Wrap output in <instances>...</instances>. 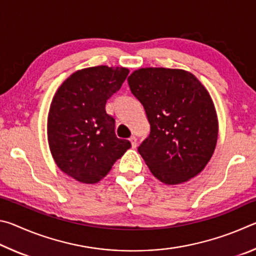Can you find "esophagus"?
Segmentation results:
<instances>
[{
  "instance_id": "obj_1",
  "label": "esophagus",
  "mask_w": 256,
  "mask_h": 256,
  "mask_svg": "<svg viewBox=\"0 0 256 256\" xmlns=\"http://www.w3.org/2000/svg\"><path fill=\"white\" fill-rule=\"evenodd\" d=\"M130 142H131L132 148H136V144H138V140H136V136H131V138H130Z\"/></svg>"
}]
</instances>
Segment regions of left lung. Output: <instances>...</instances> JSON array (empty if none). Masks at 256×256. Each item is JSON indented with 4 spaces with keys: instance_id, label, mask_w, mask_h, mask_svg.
Listing matches in <instances>:
<instances>
[{
    "instance_id": "8db88e82",
    "label": "left lung",
    "mask_w": 256,
    "mask_h": 256,
    "mask_svg": "<svg viewBox=\"0 0 256 256\" xmlns=\"http://www.w3.org/2000/svg\"><path fill=\"white\" fill-rule=\"evenodd\" d=\"M128 82L150 123L138 151L152 175L167 185L196 176L214 154L219 131L206 86L188 71L167 68H138Z\"/></svg>"
}]
</instances>
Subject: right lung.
Returning <instances> with one entry per match:
<instances>
[{
	"label": "right lung",
	"mask_w": 256,
	"mask_h": 256,
	"mask_svg": "<svg viewBox=\"0 0 256 256\" xmlns=\"http://www.w3.org/2000/svg\"><path fill=\"white\" fill-rule=\"evenodd\" d=\"M126 68H82L58 86L47 118V138L54 162L64 174L84 184L102 180L131 148L115 134L107 99L120 90Z\"/></svg>",
	"instance_id": "right-lung-1"
}]
</instances>
